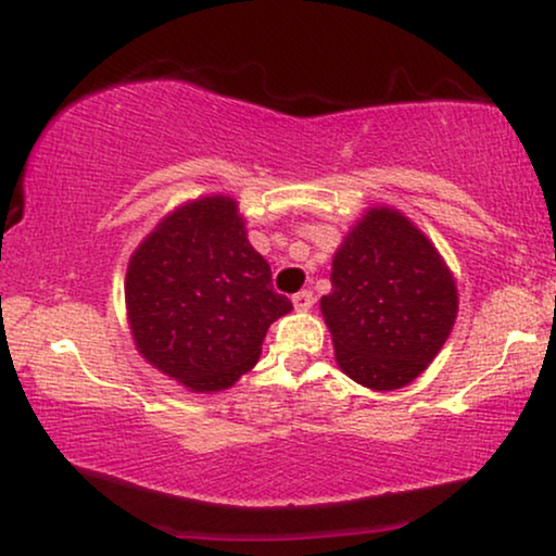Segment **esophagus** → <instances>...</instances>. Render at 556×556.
<instances>
[{
  "instance_id": "esophagus-1",
  "label": "esophagus",
  "mask_w": 556,
  "mask_h": 556,
  "mask_svg": "<svg viewBox=\"0 0 556 556\" xmlns=\"http://www.w3.org/2000/svg\"><path fill=\"white\" fill-rule=\"evenodd\" d=\"M313 302H315L313 292H307V290H302L292 298V305H294V309H300V313H305V309L313 307Z\"/></svg>"
}]
</instances>
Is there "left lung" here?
Returning a JSON list of instances; mask_svg holds the SVG:
<instances>
[{"label":"left lung","instance_id":"8db88e82","mask_svg":"<svg viewBox=\"0 0 556 556\" xmlns=\"http://www.w3.org/2000/svg\"><path fill=\"white\" fill-rule=\"evenodd\" d=\"M320 300L340 371L374 391L412 383L445 345L457 287L432 241L394 208H371L332 256Z\"/></svg>","mask_w":556,"mask_h":556}]
</instances>
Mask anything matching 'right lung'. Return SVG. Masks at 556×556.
I'll list each match as a JSON object with an SVG mask.
<instances>
[{"label": "right lung", "mask_w": 556, "mask_h": 556, "mask_svg": "<svg viewBox=\"0 0 556 556\" xmlns=\"http://www.w3.org/2000/svg\"><path fill=\"white\" fill-rule=\"evenodd\" d=\"M124 298L137 351L201 394L251 371L269 325L292 309L228 195L162 218L129 258Z\"/></svg>", "instance_id": "right-lung-1"}]
</instances>
